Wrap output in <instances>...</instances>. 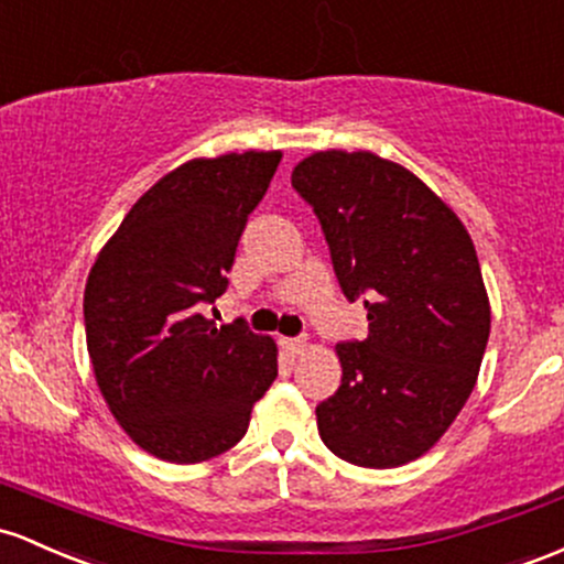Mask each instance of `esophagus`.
<instances>
[{"instance_id":"esophagus-1","label":"esophagus","mask_w":564,"mask_h":564,"mask_svg":"<svg viewBox=\"0 0 564 564\" xmlns=\"http://www.w3.org/2000/svg\"><path fill=\"white\" fill-rule=\"evenodd\" d=\"M281 345L289 356H302V352L311 348V345H307V339H302V337H289V339H283Z\"/></svg>"}]
</instances>
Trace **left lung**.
Returning <instances> with one entry per match:
<instances>
[{
  "label": "left lung",
  "instance_id": "left-lung-1",
  "mask_svg": "<svg viewBox=\"0 0 564 564\" xmlns=\"http://www.w3.org/2000/svg\"><path fill=\"white\" fill-rule=\"evenodd\" d=\"M292 187L369 321L364 343L334 348L343 382L315 406L321 438L352 466H404L444 436L479 377L490 300L471 235L412 171L375 152H313Z\"/></svg>",
  "mask_w": 564,
  "mask_h": 564
}]
</instances>
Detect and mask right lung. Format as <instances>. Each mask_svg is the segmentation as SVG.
I'll return each mask as SVG.
<instances>
[{
	"mask_svg": "<svg viewBox=\"0 0 564 564\" xmlns=\"http://www.w3.org/2000/svg\"><path fill=\"white\" fill-rule=\"evenodd\" d=\"M281 152L197 158L165 173L111 235L85 283L98 391L122 431L169 463H200L243 438L278 377L272 337L203 315L227 292L249 214Z\"/></svg>",
	"mask_w": 564,
	"mask_h": 564,
	"instance_id": "obj_1",
	"label": "right lung"
}]
</instances>
